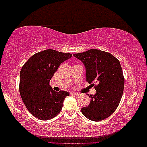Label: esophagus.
I'll use <instances>...</instances> for the list:
<instances>
[{"instance_id": "34e87169", "label": "esophagus", "mask_w": 147, "mask_h": 147, "mask_svg": "<svg viewBox=\"0 0 147 147\" xmlns=\"http://www.w3.org/2000/svg\"><path fill=\"white\" fill-rule=\"evenodd\" d=\"M71 95H74V96H79V95H80V94L76 93V92H71Z\"/></svg>"}]
</instances>
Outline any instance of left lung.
Segmentation results:
<instances>
[{"label": "left lung", "mask_w": 147, "mask_h": 147, "mask_svg": "<svg viewBox=\"0 0 147 147\" xmlns=\"http://www.w3.org/2000/svg\"><path fill=\"white\" fill-rule=\"evenodd\" d=\"M74 56L84 63L86 81L96 90L90 95V104L82 108L84 116L99 122L109 117L119 105L123 94L124 78L118 59L108 52L90 49Z\"/></svg>", "instance_id": "left-lung-1"}]
</instances>
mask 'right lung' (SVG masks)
Masks as SVG:
<instances>
[{"instance_id":"add662e5","label":"right lung","mask_w":147,"mask_h":147,"mask_svg":"<svg viewBox=\"0 0 147 147\" xmlns=\"http://www.w3.org/2000/svg\"><path fill=\"white\" fill-rule=\"evenodd\" d=\"M72 56L53 49L34 54L20 72L19 92L27 110L40 120H49L57 115L69 92L52 89L49 81L60 64Z\"/></svg>"}]
</instances>
